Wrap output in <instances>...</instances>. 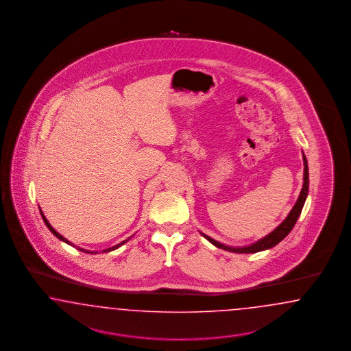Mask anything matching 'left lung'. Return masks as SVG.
Instances as JSON below:
<instances>
[{"instance_id":"obj_1","label":"left lung","mask_w":351,"mask_h":351,"mask_svg":"<svg viewBox=\"0 0 351 351\" xmlns=\"http://www.w3.org/2000/svg\"><path fill=\"white\" fill-rule=\"evenodd\" d=\"M308 160L304 156V185H302V189L300 193V197H298V202L293 206V208L291 210V213H288L287 219L280 223L278 228H276L274 232L266 235L265 238H263L261 241L256 242L255 245H248V247H242V248H232V247H226V245H221L219 242H216L213 238L204 235V238H207L213 245L219 247V248H223L226 251H232V252H238V254H254V252H258V251H264L267 248H271L274 245H278L282 239H285L287 237L288 233L293 229L295 223L298 221V216L302 211V207H304V203L306 199V195H308Z\"/></svg>"}]
</instances>
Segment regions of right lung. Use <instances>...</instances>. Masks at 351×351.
Masks as SVG:
<instances>
[{
	"mask_svg": "<svg viewBox=\"0 0 351 351\" xmlns=\"http://www.w3.org/2000/svg\"><path fill=\"white\" fill-rule=\"evenodd\" d=\"M41 215H43V221H45V223H46V226H47V228H49V229H50V232H51V233H53V235H55V237H58V238H59V239H60V241H63V242H65V243H68V245H71V242H68V241H66V239H65V238H64L63 235H60V234L58 233V232H56V230H55V229H53V226H51V225H50V223H49V221H47V220H46V217H45V216H43V211H41ZM126 242H128V241H123V242H122V243H119V245H116V247H112V248H108V250H106V252H109V251H113V250H116V248H118V247H119V245H125V243H126ZM77 250H81V251H84V252H87V254H93V252H90V251H86V250H82V248H80V247H77ZM94 254H95V252H94Z\"/></svg>",
	"mask_w": 351,
	"mask_h": 351,
	"instance_id": "right-lung-1",
	"label": "right lung"
}]
</instances>
